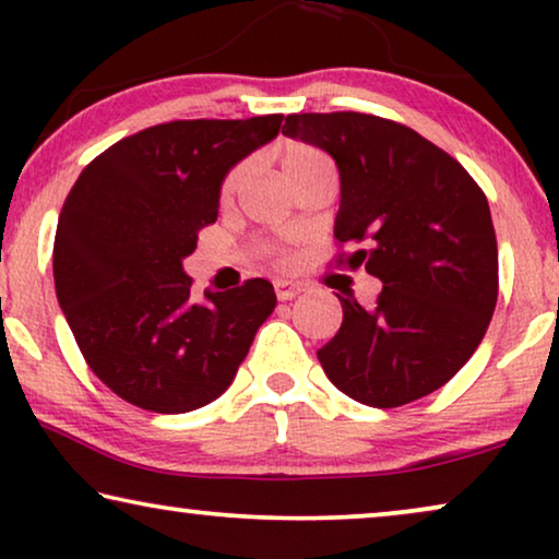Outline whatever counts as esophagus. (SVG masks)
<instances>
[{"label":"esophagus","instance_id":"34e87169","mask_svg":"<svg viewBox=\"0 0 559 559\" xmlns=\"http://www.w3.org/2000/svg\"><path fill=\"white\" fill-rule=\"evenodd\" d=\"M302 285L300 282H293V280H277L274 282V293H277L280 300H293V297H297L302 293Z\"/></svg>","mask_w":559,"mask_h":559}]
</instances>
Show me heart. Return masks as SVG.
I'll list each match as a JSON object with an SVG mask.
<instances>
[{
  "label": "heart",
  "instance_id": "heart-1",
  "mask_svg": "<svg viewBox=\"0 0 559 559\" xmlns=\"http://www.w3.org/2000/svg\"><path fill=\"white\" fill-rule=\"evenodd\" d=\"M277 159H280V167L282 173H285V178L297 186L305 175H310L316 167L325 165L328 157L320 152L318 147H312V144H305V142H285L282 147L277 150ZM247 178V167L239 165L234 167L231 173L226 175L224 186H221V201H231L236 190Z\"/></svg>",
  "mask_w": 559,
  "mask_h": 559
}]
</instances>
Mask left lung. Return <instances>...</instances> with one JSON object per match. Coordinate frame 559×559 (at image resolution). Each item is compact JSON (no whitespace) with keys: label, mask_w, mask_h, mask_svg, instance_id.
<instances>
[{"label":"left lung","mask_w":559,"mask_h":559,"mask_svg":"<svg viewBox=\"0 0 559 559\" xmlns=\"http://www.w3.org/2000/svg\"><path fill=\"white\" fill-rule=\"evenodd\" d=\"M282 134L325 150L341 175L335 239L381 280L373 308L341 297L318 350L325 377L369 407L448 384L484 341L499 297V249L484 190L415 129L358 111L289 114Z\"/></svg>","instance_id":"1"}]
</instances>
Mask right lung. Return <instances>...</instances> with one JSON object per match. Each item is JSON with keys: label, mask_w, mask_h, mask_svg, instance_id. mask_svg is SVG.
Listing matches in <instances>:
<instances>
[{"label": "right lung", "mask_w": 559, "mask_h": 559, "mask_svg": "<svg viewBox=\"0 0 559 559\" xmlns=\"http://www.w3.org/2000/svg\"><path fill=\"white\" fill-rule=\"evenodd\" d=\"M282 114L167 121L124 136L79 175L58 218L52 277L91 371L134 407L180 415L226 392L272 282L190 297L182 259L218 218L221 182L280 134Z\"/></svg>", "instance_id": "right-lung-1"}]
</instances>
